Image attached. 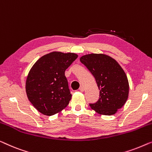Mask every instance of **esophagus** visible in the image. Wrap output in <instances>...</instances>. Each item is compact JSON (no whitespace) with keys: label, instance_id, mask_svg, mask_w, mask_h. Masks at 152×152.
Listing matches in <instances>:
<instances>
[{"label":"esophagus","instance_id":"esophagus-1","mask_svg":"<svg viewBox=\"0 0 152 152\" xmlns=\"http://www.w3.org/2000/svg\"><path fill=\"white\" fill-rule=\"evenodd\" d=\"M79 91H82V92H83V91H84V87H82V86H81V87H80V88H79Z\"/></svg>","mask_w":152,"mask_h":152}]
</instances>
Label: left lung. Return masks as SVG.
<instances>
[{"label":"left lung","instance_id":"left-lung-1","mask_svg":"<svg viewBox=\"0 0 152 152\" xmlns=\"http://www.w3.org/2000/svg\"><path fill=\"white\" fill-rule=\"evenodd\" d=\"M96 81L100 98L91 108L98 114L111 116L116 114L129 96L127 75L116 60L103 54H89L80 58Z\"/></svg>","mask_w":152,"mask_h":152}]
</instances>
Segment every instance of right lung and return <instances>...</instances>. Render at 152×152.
I'll list each match as a JSON object with an SVG mask.
<instances>
[{
  "instance_id": "obj_1",
  "label": "right lung",
  "mask_w": 152,
  "mask_h": 152,
  "mask_svg": "<svg viewBox=\"0 0 152 152\" xmlns=\"http://www.w3.org/2000/svg\"><path fill=\"white\" fill-rule=\"evenodd\" d=\"M74 53L52 52L42 56L29 70L25 83L27 98L41 114L61 112L72 98L65 72L75 61Z\"/></svg>"
}]
</instances>
